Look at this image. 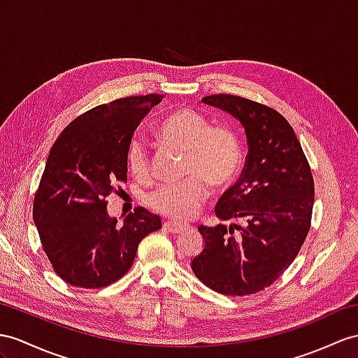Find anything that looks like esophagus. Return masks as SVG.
Instances as JSON below:
<instances>
[{
  "label": "esophagus",
  "mask_w": 358,
  "mask_h": 358,
  "mask_svg": "<svg viewBox=\"0 0 358 358\" xmlns=\"http://www.w3.org/2000/svg\"><path fill=\"white\" fill-rule=\"evenodd\" d=\"M164 228L167 229L169 232H171V234H180V232H184L188 226L187 224H182V223H178V222H165L164 223Z\"/></svg>",
  "instance_id": "34e87169"
}]
</instances>
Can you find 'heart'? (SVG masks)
I'll return each mask as SVG.
<instances>
[{
  "label": "heart",
  "instance_id": "b5f03b06",
  "mask_svg": "<svg viewBox=\"0 0 358 358\" xmlns=\"http://www.w3.org/2000/svg\"><path fill=\"white\" fill-rule=\"evenodd\" d=\"M156 136L165 147L184 152V174L178 184L162 185L145 197L155 213L173 220H188L196 215L208 196V182L226 187L237 178L243 164V147L238 134L229 126H209L202 113L180 108L165 117ZM126 164L138 180H149L152 169L145 144L139 138L130 139Z\"/></svg>",
  "mask_w": 358,
  "mask_h": 358
}]
</instances>
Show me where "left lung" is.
I'll return each instance as SVG.
<instances>
[{
  "label": "left lung",
  "instance_id": "left-lung-1",
  "mask_svg": "<svg viewBox=\"0 0 358 358\" xmlns=\"http://www.w3.org/2000/svg\"><path fill=\"white\" fill-rule=\"evenodd\" d=\"M202 101L229 112L245 127V169L217 202L215 215L246 224L199 226L205 248L191 268L214 292L254 294L272 285L298 257L311 226L315 179L298 136L280 112L231 94Z\"/></svg>",
  "mask_w": 358,
  "mask_h": 358
}]
</instances>
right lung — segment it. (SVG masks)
I'll list each match as a JSON object with an SVG mask.
<instances>
[{
  "mask_svg": "<svg viewBox=\"0 0 358 358\" xmlns=\"http://www.w3.org/2000/svg\"><path fill=\"white\" fill-rule=\"evenodd\" d=\"M162 100L132 95L100 104L69 123L51 147L34 194L33 220L59 278L82 289H103L132 267L141 240L161 219L136 206L118 226L106 197L127 180L126 150L135 129Z\"/></svg>",
  "mask_w": 358,
  "mask_h": 358,
  "instance_id": "1",
  "label": "right lung"
}]
</instances>
